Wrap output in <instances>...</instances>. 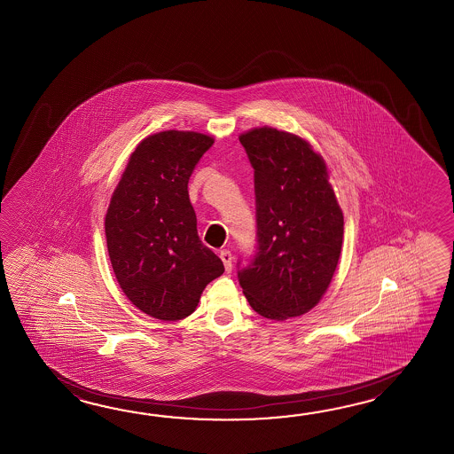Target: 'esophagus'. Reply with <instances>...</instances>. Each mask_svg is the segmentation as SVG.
<instances>
[{"mask_svg":"<svg viewBox=\"0 0 454 454\" xmlns=\"http://www.w3.org/2000/svg\"><path fill=\"white\" fill-rule=\"evenodd\" d=\"M221 260L223 261V266H225V270H227V272H231V268H233V264H231V260H233V256H231V251H221Z\"/></svg>","mask_w":454,"mask_h":454,"instance_id":"34e87169","label":"esophagus"}]
</instances>
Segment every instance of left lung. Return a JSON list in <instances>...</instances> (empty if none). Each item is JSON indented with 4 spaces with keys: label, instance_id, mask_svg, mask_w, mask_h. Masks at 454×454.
I'll return each instance as SVG.
<instances>
[{
    "label": "left lung",
    "instance_id": "obj_1",
    "mask_svg": "<svg viewBox=\"0 0 454 454\" xmlns=\"http://www.w3.org/2000/svg\"><path fill=\"white\" fill-rule=\"evenodd\" d=\"M240 143L254 170L256 251L245 266L239 261V282L261 317H300L328 289L342 247L326 164L305 139L270 126Z\"/></svg>",
    "mask_w": 454,
    "mask_h": 454
}]
</instances>
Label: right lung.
<instances>
[{
	"label": "right lung",
	"mask_w": 454,
	"mask_h": 454,
	"mask_svg": "<svg viewBox=\"0 0 454 454\" xmlns=\"http://www.w3.org/2000/svg\"><path fill=\"white\" fill-rule=\"evenodd\" d=\"M211 136L162 131L129 157L106 215L108 256L126 297L153 318L184 319L223 272L198 237L188 180Z\"/></svg>",
	"instance_id": "obj_1"
}]
</instances>
